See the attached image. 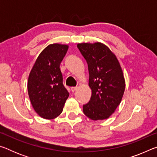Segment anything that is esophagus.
Returning <instances> with one entry per match:
<instances>
[{"label":"esophagus","instance_id":"1","mask_svg":"<svg viewBox=\"0 0 157 157\" xmlns=\"http://www.w3.org/2000/svg\"><path fill=\"white\" fill-rule=\"evenodd\" d=\"M71 91H72V92H74V91H75L77 89H78V87L77 86H72L71 87Z\"/></svg>","mask_w":157,"mask_h":157}]
</instances>
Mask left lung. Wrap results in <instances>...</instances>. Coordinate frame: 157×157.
Returning <instances> with one entry per match:
<instances>
[{"mask_svg":"<svg viewBox=\"0 0 157 157\" xmlns=\"http://www.w3.org/2000/svg\"><path fill=\"white\" fill-rule=\"evenodd\" d=\"M78 48L88 64L91 97L83 112L93 121L104 120L120 105L125 89L123 71L116 55L105 44L82 43Z\"/></svg>","mask_w":157,"mask_h":157,"instance_id":"left-lung-1","label":"left lung"}]
</instances>
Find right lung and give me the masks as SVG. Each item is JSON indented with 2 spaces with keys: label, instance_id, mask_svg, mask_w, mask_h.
Returning <instances> with one entry per match:
<instances>
[{
  "label": "right lung",
  "instance_id": "right-lung-1",
  "mask_svg": "<svg viewBox=\"0 0 157 157\" xmlns=\"http://www.w3.org/2000/svg\"><path fill=\"white\" fill-rule=\"evenodd\" d=\"M68 48V45L50 44L39 54L29 75V98L34 111L43 118L59 116L69 96L59 68Z\"/></svg>",
  "mask_w": 157,
  "mask_h": 157
}]
</instances>
